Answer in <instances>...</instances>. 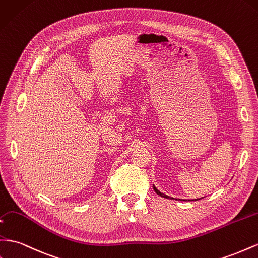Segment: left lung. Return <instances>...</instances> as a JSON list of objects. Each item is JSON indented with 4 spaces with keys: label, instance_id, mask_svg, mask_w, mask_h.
<instances>
[{
    "label": "left lung",
    "instance_id": "8db88e82",
    "mask_svg": "<svg viewBox=\"0 0 258 258\" xmlns=\"http://www.w3.org/2000/svg\"><path fill=\"white\" fill-rule=\"evenodd\" d=\"M153 187H154V191L158 194V196H161V197H163V198H166V199H173V198H170V197H168V196H166V194H164V193H162V192H159L157 189H156V187H155V185H153ZM177 200V199H176ZM198 200H200V199H197V200H194V201H198ZM185 201V200H184ZM190 201V200H189Z\"/></svg>",
    "mask_w": 258,
    "mask_h": 258
}]
</instances>
